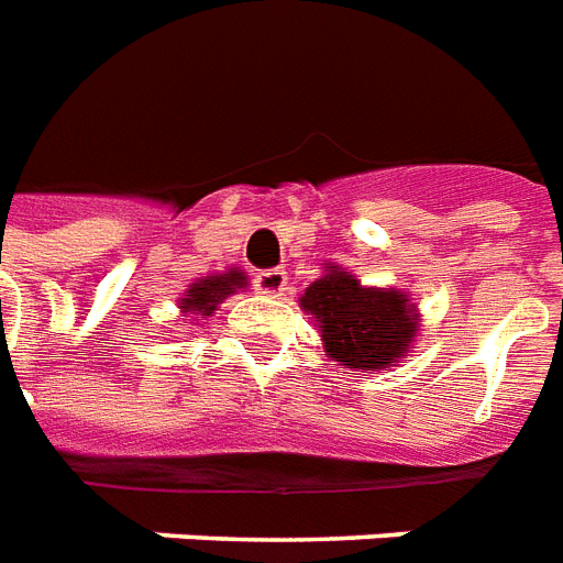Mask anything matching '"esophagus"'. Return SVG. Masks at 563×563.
<instances>
[{
  "instance_id": "1",
  "label": "esophagus",
  "mask_w": 563,
  "mask_h": 563,
  "mask_svg": "<svg viewBox=\"0 0 563 563\" xmlns=\"http://www.w3.org/2000/svg\"><path fill=\"white\" fill-rule=\"evenodd\" d=\"M255 290L264 296H282L287 290V273L282 267L261 269L255 276Z\"/></svg>"
}]
</instances>
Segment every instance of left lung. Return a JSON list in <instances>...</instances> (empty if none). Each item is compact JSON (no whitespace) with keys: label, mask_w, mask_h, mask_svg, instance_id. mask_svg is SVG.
<instances>
[{"label":"left lung","mask_w":563,"mask_h":563,"mask_svg":"<svg viewBox=\"0 0 563 563\" xmlns=\"http://www.w3.org/2000/svg\"><path fill=\"white\" fill-rule=\"evenodd\" d=\"M317 319L325 352L345 368H389L416 343L418 313L395 287H363L343 267H328L299 299Z\"/></svg>","instance_id":"1"}]
</instances>
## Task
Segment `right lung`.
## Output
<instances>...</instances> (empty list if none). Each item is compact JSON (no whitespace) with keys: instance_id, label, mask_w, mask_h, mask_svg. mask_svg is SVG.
I'll return each instance as SVG.
<instances>
[{"instance_id":"right-lung-1","label":"right lung","mask_w":563,"mask_h":563,"mask_svg":"<svg viewBox=\"0 0 563 563\" xmlns=\"http://www.w3.org/2000/svg\"><path fill=\"white\" fill-rule=\"evenodd\" d=\"M241 287H246V276L241 269H227V273H218V276L197 278L195 285L188 287L186 299H179V308L183 313H195V317H211L218 305L227 299V296L238 294Z\"/></svg>"}]
</instances>
